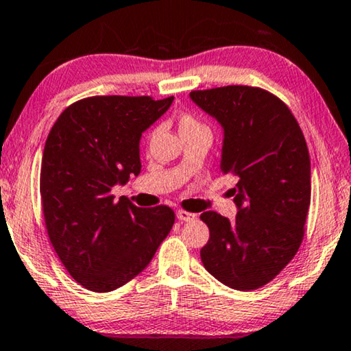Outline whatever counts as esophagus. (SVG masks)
<instances>
[{
  "instance_id": "esophagus-1",
  "label": "esophagus",
  "mask_w": 351,
  "mask_h": 351,
  "mask_svg": "<svg viewBox=\"0 0 351 351\" xmlns=\"http://www.w3.org/2000/svg\"><path fill=\"white\" fill-rule=\"evenodd\" d=\"M176 217H177V219H179V221H185V223H188V221L196 219V213L185 212V210H177Z\"/></svg>"
}]
</instances>
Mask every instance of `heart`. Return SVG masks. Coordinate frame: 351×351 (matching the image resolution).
I'll return each instance as SVG.
<instances>
[{"instance_id": "heart-1", "label": "heart", "mask_w": 351, "mask_h": 351, "mask_svg": "<svg viewBox=\"0 0 351 351\" xmlns=\"http://www.w3.org/2000/svg\"><path fill=\"white\" fill-rule=\"evenodd\" d=\"M202 127H206V125H202V123L199 122L193 114H190V112H182V114L179 116V130H180V133L197 130V128H202Z\"/></svg>"}]
</instances>
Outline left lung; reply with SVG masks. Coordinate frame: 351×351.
Masks as SVG:
<instances>
[{"mask_svg":"<svg viewBox=\"0 0 351 351\" xmlns=\"http://www.w3.org/2000/svg\"><path fill=\"white\" fill-rule=\"evenodd\" d=\"M190 99L223 128L219 169L235 176L234 221L204 212L207 271L235 290H254L298 251L311 204V160L298 122L278 97L251 86L193 90Z\"/></svg>","mask_w":351,"mask_h":351,"instance_id":"obj_1","label":"left lung"}]
</instances>
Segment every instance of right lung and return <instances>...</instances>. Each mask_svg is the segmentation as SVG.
I'll return each instance as SVG.
<instances>
[{
    "label": "right lung",
    "instance_id": "obj_1",
    "mask_svg": "<svg viewBox=\"0 0 351 351\" xmlns=\"http://www.w3.org/2000/svg\"><path fill=\"white\" fill-rule=\"evenodd\" d=\"M172 100L89 97L66 108L48 133L40 168L47 232L70 276L93 292L138 276L174 224L169 207H136L111 194L141 172L143 133Z\"/></svg>",
    "mask_w": 351,
    "mask_h": 351
}]
</instances>
